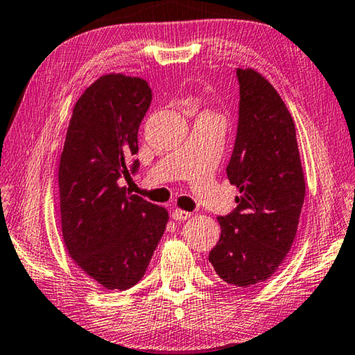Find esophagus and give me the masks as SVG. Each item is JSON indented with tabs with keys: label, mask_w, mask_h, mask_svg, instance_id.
Instances as JSON below:
<instances>
[{
	"label": "esophagus",
	"mask_w": 355,
	"mask_h": 355,
	"mask_svg": "<svg viewBox=\"0 0 355 355\" xmlns=\"http://www.w3.org/2000/svg\"><path fill=\"white\" fill-rule=\"evenodd\" d=\"M173 218L176 221H184L190 218V212H185V210H179V209H174L173 210Z\"/></svg>",
	"instance_id": "34e87169"
}]
</instances>
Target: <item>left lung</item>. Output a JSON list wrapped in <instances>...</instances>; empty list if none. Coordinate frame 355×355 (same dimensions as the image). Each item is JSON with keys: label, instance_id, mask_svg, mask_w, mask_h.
I'll return each mask as SVG.
<instances>
[{"label": "left lung", "instance_id": "left-lung-1", "mask_svg": "<svg viewBox=\"0 0 355 355\" xmlns=\"http://www.w3.org/2000/svg\"><path fill=\"white\" fill-rule=\"evenodd\" d=\"M239 121L226 173L240 195L218 216L221 235L209 254L223 281L254 287L282 265L296 237L306 182L295 123L262 74L237 68Z\"/></svg>", "mask_w": 355, "mask_h": 355}]
</instances>
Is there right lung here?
Here are the masks:
<instances>
[{"instance_id": "right-lung-1", "label": "right lung", "mask_w": 355, "mask_h": 355, "mask_svg": "<svg viewBox=\"0 0 355 355\" xmlns=\"http://www.w3.org/2000/svg\"><path fill=\"white\" fill-rule=\"evenodd\" d=\"M151 101L146 80L124 74L99 78L74 104L60 155L65 246L107 290H128L140 281L168 221L164 207L118 184L139 171V159L130 160L139 153L137 134Z\"/></svg>"}]
</instances>
